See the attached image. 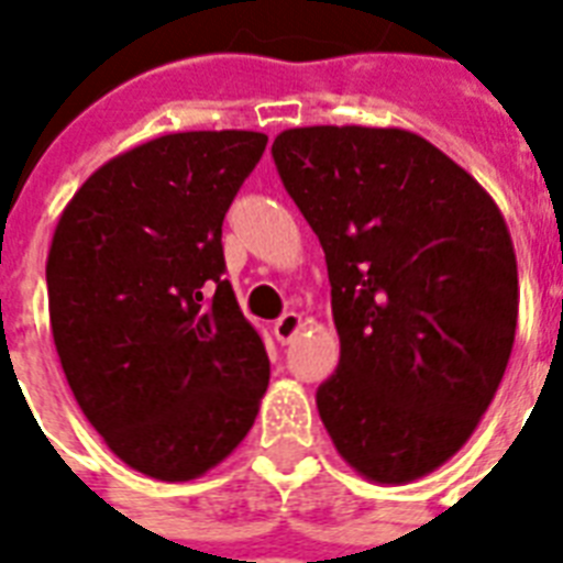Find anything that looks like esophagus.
Segmentation results:
<instances>
[{
  "mask_svg": "<svg viewBox=\"0 0 563 563\" xmlns=\"http://www.w3.org/2000/svg\"><path fill=\"white\" fill-rule=\"evenodd\" d=\"M300 330H303V318H300L298 312H286V316H280L274 321V339L280 344L295 342L300 335Z\"/></svg>",
  "mask_w": 563,
  "mask_h": 563,
  "instance_id": "esophagus-1",
  "label": "esophagus"
}]
</instances>
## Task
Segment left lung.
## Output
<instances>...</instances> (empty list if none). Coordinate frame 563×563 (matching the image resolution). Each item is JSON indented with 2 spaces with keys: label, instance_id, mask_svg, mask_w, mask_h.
I'll use <instances>...</instances> for the list:
<instances>
[{
  "label": "left lung",
  "instance_id": "1",
  "mask_svg": "<svg viewBox=\"0 0 563 563\" xmlns=\"http://www.w3.org/2000/svg\"><path fill=\"white\" fill-rule=\"evenodd\" d=\"M272 154L333 286L342 360L318 415L360 476L420 479L467 444L515 347L506 219L471 172L402 128H289Z\"/></svg>",
  "mask_w": 563,
  "mask_h": 563
}]
</instances>
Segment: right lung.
Instances as JSON below:
<instances>
[{
    "mask_svg": "<svg viewBox=\"0 0 563 563\" xmlns=\"http://www.w3.org/2000/svg\"><path fill=\"white\" fill-rule=\"evenodd\" d=\"M256 131L166 134L84 180L46 260L57 360L104 444L189 482L254 427L268 356L221 280V221L265 152Z\"/></svg>",
    "mask_w": 563,
    "mask_h": 563,
    "instance_id": "1",
    "label": "right lung"
}]
</instances>
